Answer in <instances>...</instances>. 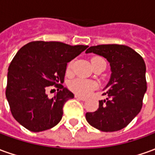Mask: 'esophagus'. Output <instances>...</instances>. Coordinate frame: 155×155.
<instances>
[{"label":"esophagus","mask_w":155,"mask_h":155,"mask_svg":"<svg viewBox=\"0 0 155 155\" xmlns=\"http://www.w3.org/2000/svg\"><path fill=\"white\" fill-rule=\"evenodd\" d=\"M75 98L76 99H78V100H81V101H85L87 99L84 97H82V96H81V95H77V94H75Z\"/></svg>","instance_id":"34e87169"}]
</instances>
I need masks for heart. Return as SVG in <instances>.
Segmentation results:
<instances>
[{
    "label": "heart",
    "mask_w": 155,
    "mask_h": 155,
    "mask_svg": "<svg viewBox=\"0 0 155 155\" xmlns=\"http://www.w3.org/2000/svg\"><path fill=\"white\" fill-rule=\"evenodd\" d=\"M98 60H104L101 57H94L92 59V64H94L95 61ZM73 66V62L71 61L69 63L67 66V71H71ZM69 87L71 91H73L75 94L82 96H87L91 94L92 91L96 88V84L91 81H88L85 79H81V78H77L74 79L72 81L70 82Z\"/></svg>",
    "instance_id": "heart-1"
}]
</instances>
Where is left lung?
Instances as JSON below:
<instances>
[{"label":"left lung","instance_id":"left-lung-1","mask_svg":"<svg viewBox=\"0 0 155 155\" xmlns=\"http://www.w3.org/2000/svg\"><path fill=\"white\" fill-rule=\"evenodd\" d=\"M85 53L105 58L111 71L110 81L103 90L106 100L99 101V109L86 113L85 119L91 126L104 132L122 130L142 108L147 90L143 59L132 48L124 45L91 46Z\"/></svg>","mask_w":155,"mask_h":155}]
</instances>
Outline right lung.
I'll use <instances>...</instances> for the list:
<instances>
[{
	"instance_id": "obj_1",
	"label": "right lung",
	"mask_w": 155,
	"mask_h": 155,
	"mask_svg": "<svg viewBox=\"0 0 155 155\" xmlns=\"http://www.w3.org/2000/svg\"><path fill=\"white\" fill-rule=\"evenodd\" d=\"M88 45H70L58 41H32L18 51L10 64L5 96L15 120L32 132L55 126L61 120L64 104L74 94L64 87L67 63ZM61 91L53 98L48 86Z\"/></svg>"
}]
</instances>
